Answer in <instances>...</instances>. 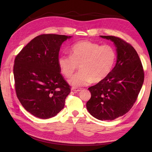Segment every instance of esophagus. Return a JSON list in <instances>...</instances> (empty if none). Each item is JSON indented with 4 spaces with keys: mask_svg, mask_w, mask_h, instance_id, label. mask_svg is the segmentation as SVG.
I'll return each instance as SVG.
<instances>
[{
    "mask_svg": "<svg viewBox=\"0 0 152 152\" xmlns=\"http://www.w3.org/2000/svg\"><path fill=\"white\" fill-rule=\"evenodd\" d=\"M81 89L82 88H77V87H73V88H72V91H74L75 92H78L80 91Z\"/></svg>",
    "mask_w": 152,
    "mask_h": 152,
    "instance_id": "obj_1",
    "label": "esophagus"
}]
</instances>
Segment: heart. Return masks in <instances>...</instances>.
I'll list each match as a JSON object with an SVG mask.
<instances>
[{
	"label": "heart",
	"instance_id": "b5f03b06",
	"mask_svg": "<svg viewBox=\"0 0 152 152\" xmlns=\"http://www.w3.org/2000/svg\"><path fill=\"white\" fill-rule=\"evenodd\" d=\"M70 55H60L58 64L61 74L70 78L80 65V71L69 82L74 86H82L92 81L99 82L107 78L116 61L117 53L112 45L90 41H80L71 46Z\"/></svg>",
	"mask_w": 152,
	"mask_h": 152
}]
</instances>
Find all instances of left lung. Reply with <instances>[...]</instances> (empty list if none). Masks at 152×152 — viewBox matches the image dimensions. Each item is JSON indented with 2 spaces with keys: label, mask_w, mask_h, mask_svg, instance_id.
Segmentation results:
<instances>
[{
  "label": "left lung",
  "mask_w": 152,
  "mask_h": 152,
  "mask_svg": "<svg viewBox=\"0 0 152 152\" xmlns=\"http://www.w3.org/2000/svg\"><path fill=\"white\" fill-rule=\"evenodd\" d=\"M117 47L116 65L103 80L88 88L91 97L86 102L90 114L101 121L114 120L132 109L144 81L143 68L137 51L121 38L101 35Z\"/></svg>",
  "instance_id": "1"
}]
</instances>
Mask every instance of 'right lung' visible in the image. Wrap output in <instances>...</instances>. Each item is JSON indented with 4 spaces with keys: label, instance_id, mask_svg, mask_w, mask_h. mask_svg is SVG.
Wrapping results in <instances>:
<instances>
[{
    "label": "right lung",
    "instance_id": "1",
    "mask_svg": "<svg viewBox=\"0 0 152 152\" xmlns=\"http://www.w3.org/2000/svg\"><path fill=\"white\" fill-rule=\"evenodd\" d=\"M70 37L57 34L38 35L15 59L17 96L33 116L48 119L64 109L71 86L60 73L58 59L61 45Z\"/></svg>",
    "mask_w": 152,
    "mask_h": 152
}]
</instances>
